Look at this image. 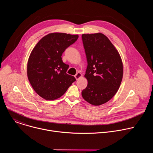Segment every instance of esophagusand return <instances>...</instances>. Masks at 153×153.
Listing matches in <instances>:
<instances>
[{
  "instance_id": "1",
  "label": "esophagus",
  "mask_w": 153,
  "mask_h": 153,
  "mask_svg": "<svg viewBox=\"0 0 153 153\" xmlns=\"http://www.w3.org/2000/svg\"><path fill=\"white\" fill-rule=\"evenodd\" d=\"M82 76V74L80 73H77L76 75H75V78L76 79V80H78L79 78H80Z\"/></svg>"
}]
</instances>
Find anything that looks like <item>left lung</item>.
Wrapping results in <instances>:
<instances>
[{
	"mask_svg": "<svg viewBox=\"0 0 153 153\" xmlns=\"http://www.w3.org/2000/svg\"><path fill=\"white\" fill-rule=\"evenodd\" d=\"M88 63L85 77L88 80L83 98L98 106L110 100L118 91L123 77L121 57L108 38L102 33L82 34Z\"/></svg>",
	"mask_w": 153,
	"mask_h": 153,
	"instance_id": "8db88e82",
	"label": "left lung"
}]
</instances>
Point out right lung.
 Masks as SVG:
<instances>
[{
    "instance_id": "right-lung-1",
    "label": "right lung",
    "mask_w": 153,
    "mask_h": 153,
    "mask_svg": "<svg viewBox=\"0 0 153 153\" xmlns=\"http://www.w3.org/2000/svg\"><path fill=\"white\" fill-rule=\"evenodd\" d=\"M78 35L50 33L42 38L32 50L27 64V76L34 90L48 100L60 97L76 81L67 74L69 65L62 55L77 40Z\"/></svg>"
}]
</instances>
